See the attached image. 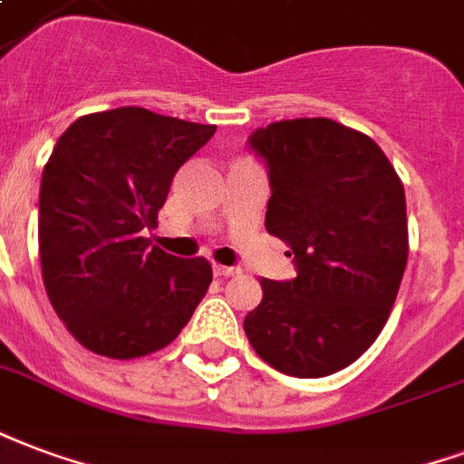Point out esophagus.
I'll use <instances>...</instances> for the list:
<instances>
[{
    "label": "esophagus",
    "mask_w": 464,
    "mask_h": 464,
    "mask_svg": "<svg viewBox=\"0 0 464 464\" xmlns=\"http://www.w3.org/2000/svg\"><path fill=\"white\" fill-rule=\"evenodd\" d=\"M241 270L238 267H233V266H214V276L216 277H233V276H238Z\"/></svg>",
    "instance_id": "34e87169"
}]
</instances>
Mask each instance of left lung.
<instances>
[{"label": "left lung", "mask_w": 464, "mask_h": 464, "mask_svg": "<svg viewBox=\"0 0 464 464\" xmlns=\"http://www.w3.org/2000/svg\"><path fill=\"white\" fill-rule=\"evenodd\" d=\"M248 145L267 167V233L290 246L293 280H260L243 319L277 372L319 379L373 344L408 260L406 191L372 137L327 118L258 127Z\"/></svg>", "instance_id": "left-lung-1"}]
</instances>
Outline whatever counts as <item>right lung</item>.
<instances>
[{"mask_svg":"<svg viewBox=\"0 0 464 464\" xmlns=\"http://www.w3.org/2000/svg\"><path fill=\"white\" fill-rule=\"evenodd\" d=\"M214 125L118 108L58 137L39 194L41 276L53 310L85 349L135 359L171 344L211 285L204 258L145 238L171 179Z\"/></svg>","mask_w":464,"mask_h":464,"instance_id":"1","label":"right lung"}]
</instances>
